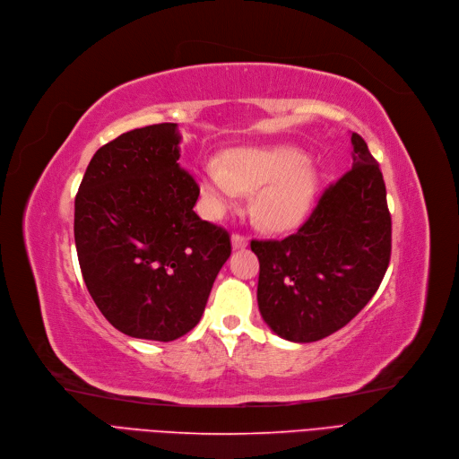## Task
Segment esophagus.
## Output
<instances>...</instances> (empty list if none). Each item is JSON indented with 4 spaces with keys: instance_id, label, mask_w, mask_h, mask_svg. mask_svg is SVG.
I'll return each mask as SVG.
<instances>
[{
    "instance_id": "34e87169",
    "label": "esophagus",
    "mask_w": 459,
    "mask_h": 459,
    "mask_svg": "<svg viewBox=\"0 0 459 459\" xmlns=\"http://www.w3.org/2000/svg\"><path fill=\"white\" fill-rule=\"evenodd\" d=\"M231 243H233V248H245L248 245V237L243 233H233Z\"/></svg>"
}]
</instances>
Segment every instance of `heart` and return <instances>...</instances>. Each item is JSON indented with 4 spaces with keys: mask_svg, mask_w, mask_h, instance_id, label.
<instances>
[{
    "mask_svg": "<svg viewBox=\"0 0 459 459\" xmlns=\"http://www.w3.org/2000/svg\"><path fill=\"white\" fill-rule=\"evenodd\" d=\"M261 190L255 200L259 222L281 230L308 212L316 194V173L307 155L295 147L238 149L228 164L209 160L204 166V192L212 209L235 205L243 192Z\"/></svg>",
    "mask_w": 459,
    "mask_h": 459,
    "instance_id": "b5f03b06",
    "label": "heart"
}]
</instances>
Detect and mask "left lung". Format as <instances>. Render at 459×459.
<instances>
[{
    "label": "left lung",
    "mask_w": 459,
    "mask_h": 459,
    "mask_svg": "<svg viewBox=\"0 0 459 459\" xmlns=\"http://www.w3.org/2000/svg\"><path fill=\"white\" fill-rule=\"evenodd\" d=\"M353 168L323 190L310 216L283 238H254L257 304L290 342H317L376 295L390 264L392 221L377 160L357 133Z\"/></svg>",
    "instance_id": "8db88e82"
}]
</instances>
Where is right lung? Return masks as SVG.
I'll return each instance as SVG.
<instances>
[{"label": "right lung", "instance_id": "right-lung-1", "mask_svg": "<svg viewBox=\"0 0 459 459\" xmlns=\"http://www.w3.org/2000/svg\"><path fill=\"white\" fill-rule=\"evenodd\" d=\"M176 123L102 145L74 200L82 276L97 308L126 336L171 342L205 310L231 254L228 230L194 212L200 186L179 164Z\"/></svg>", "mask_w": 459, "mask_h": 459}]
</instances>
